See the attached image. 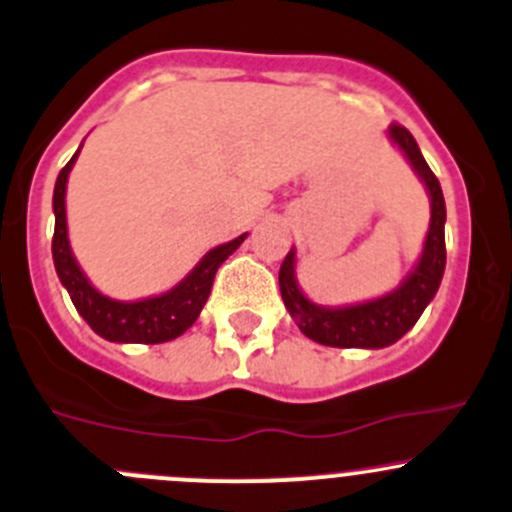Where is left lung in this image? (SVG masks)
<instances>
[{"instance_id": "left-lung-1", "label": "left lung", "mask_w": 512, "mask_h": 512, "mask_svg": "<svg viewBox=\"0 0 512 512\" xmlns=\"http://www.w3.org/2000/svg\"><path fill=\"white\" fill-rule=\"evenodd\" d=\"M388 137L400 147L408 157L415 175L423 180L425 190L430 195V227L425 235L423 252H420L418 265L410 270V275L400 282L398 290L377 300L360 302V305L345 307H322L315 305L302 295L295 277V250L287 252L285 262L280 267V292L287 312L302 335L320 342L327 347H388L398 342L415 322L420 320L425 307L438 292L440 280L445 272V200L440 190L438 177L425 162L418 142L400 124H390Z\"/></svg>"}]
</instances>
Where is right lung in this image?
I'll return each mask as SVG.
<instances>
[{
    "mask_svg": "<svg viewBox=\"0 0 512 512\" xmlns=\"http://www.w3.org/2000/svg\"><path fill=\"white\" fill-rule=\"evenodd\" d=\"M77 155L79 150L74 152L72 160H69L67 165H64V170L59 172L52 197V257L54 267H57L59 282L67 287L69 297H72L79 315H82L84 320H87V325L92 327L99 337H104V340L140 342V345H157V342L175 340V337H180L187 327L195 325L202 307H205L207 297H210L217 267L245 242L247 232L235 237V240L225 242V245L212 247V250L197 262L195 270H192L180 285L172 287V290L155 297H145V300H112V297L102 295V292L87 280L82 267L74 260L72 247H69L64 195H67V180L74 162H77Z\"/></svg>",
    "mask_w": 512,
    "mask_h": 512,
    "instance_id": "1",
    "label": "right lung"
}]
</instances>
